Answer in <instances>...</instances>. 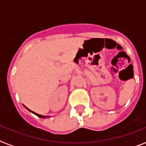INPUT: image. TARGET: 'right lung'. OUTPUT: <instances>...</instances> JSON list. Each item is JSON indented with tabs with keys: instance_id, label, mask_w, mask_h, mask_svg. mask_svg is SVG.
Here are the masks:
<instances>
[{
	"instance_id": "right-lung-1",
	"label": "right lung",
	"mask_w": 146,
	"mask_h": 146,
	"mask_svg": "<svg viewBox=\"0 0 146 146\" xmlns=\"http://www.w3.org/2000/svg\"><path fill=\"white\" fill-rule=\"evenodd\" d=\"M24 106H25V105H24ZM25 108H26V109H27V110H28L29 111L31 112V113H33L35 114V115H37V116H38V117H39V118H42V119H46V118H48L49 117V116H48V115H40V114L36 113H35V112L32 111V110H30V109H28V108H27V107H25Z\"/></svg>"
}]
</instances>
